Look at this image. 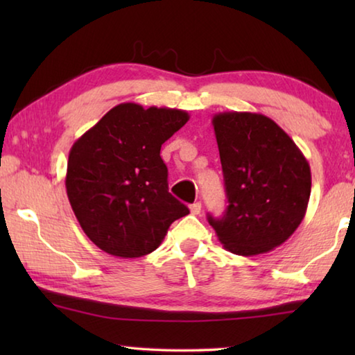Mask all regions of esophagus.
I'll return each instance as SVG.
<instances>
[{
  "mask_svg": "<svg viewBox=\"0 0 355 355\" xmlns=\"http://www.w3.org/2000/svg\"><path fill=\"white\" fill-rule=\"evenodd\" d=\"M189 209H191L192 214H200V211H202V203H200V202L192 203V205L189 207Z\"/></svg>",
  "mask_w": 355,
  "mask_h": 355,
  "instance_id": "34e87169",
  "label": "esophagus"
}]
</instances>
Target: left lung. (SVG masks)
<instances>
[{"mask_svg":"<svg viewBox=\"0 0 355 355\" xmlns=\"http://www.w3.org/2000/svg\"><path fill=\"white\" fill-rule=\"evenodd\" d=\"M228 207L208 214L219 241L232 254L252 257L284 244L307 211L310 164L272 119L225 111L213 117Z\"/></svg>","mask_w":355,"mask_h":355,"instance_id":"8db88e82","label":"left lung"}]
</instances>
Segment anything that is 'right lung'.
I'll list each match as a JSON object with an SVG mask.
<instances>
[{"label": "right lung", "instance_id": "obj_1", "mask_svg": "<svg viewBox=\"0 0 355 355\" xmlns=\"http://www.w3.org/2000/svg\"><path fill=\"white\" fill-rule=\"evenodd\" d=\"M189 120L172 107L120 103L76 139L65 189L87 238L103 252L139 258L159 248L189 209L167 188L161 146Z\"/></svg>", "mask_w": 355, "mask_h": 355}]
</instances>
